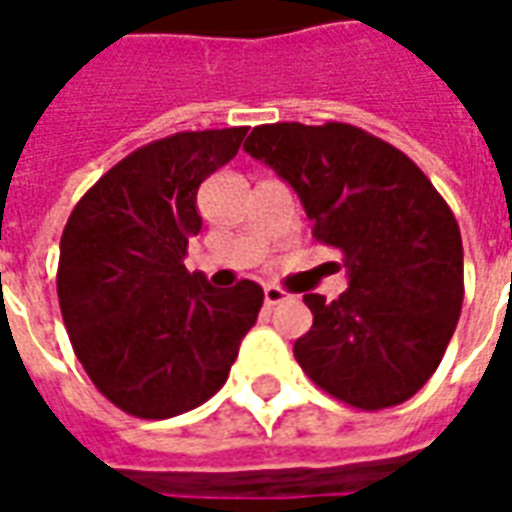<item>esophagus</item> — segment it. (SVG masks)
Masks as SVG:
<instances>
[{"mask_svg":"<svg viewBox=\"0 0 512 512\" xmlns=\"http://www.w3.org/2000/svg\"><path fill=\"white\" fill-rule=\"evenodd\" d=\"M285 299H288V293L282 288H277V285H266V288H263V301H266V307H277V304H282Z\"/></svg>","mask_w":512,"mask_h":512,"instance_id":"1","label":"esophagus"}]
</instances>
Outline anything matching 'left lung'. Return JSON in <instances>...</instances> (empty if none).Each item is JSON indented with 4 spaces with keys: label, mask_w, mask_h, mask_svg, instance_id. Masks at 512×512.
<instances>
[{
    "label": "left lung",
    "mask_w": 512,
    "mask_h": 512,
    "mask_svg": "<svg viewBox=\"0 0 512 512\" xmlns=\"http://www.w3.org/2000/svg\"><path fill=\"white\" fill-rule=\"evenodd\" d=\"M244 150L285 178L312 235L343 252L348 290L307 293L301 370L362 411L400 406L425 386L463 304V244L450 205L397 147L348 123H271Z\"/></svg>",
    "instance_id": "left-lung-1"
}]
</instances>
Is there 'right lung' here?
<instances>
[{
  "label": "right lung",
  "instance_id": "right-lung-1",
  "mask_svg": "<svg viewBox=\"0 0 512 512\" xmlns=\"http://www.w3.org/2000/svg\"><path fill=\"white\" fill-rule=\"evenodd\" d=\"M246 126L178 131L139 147L76 202L62 230L57 296L95 389L139 419H169L224 386L263 288H211L183 257L200 233L197 191Z\"/></svg>",
  "mask_w": 512,
  "mask_h": 512
}]
</instances>
